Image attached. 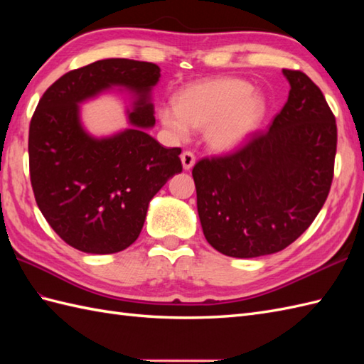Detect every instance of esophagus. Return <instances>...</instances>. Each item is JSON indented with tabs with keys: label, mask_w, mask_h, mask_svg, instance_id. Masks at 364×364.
Here are the masks:
<instances>
[{
	"label": "esophagus",
	"mask_w": 364,
	"mask_h": 364,
	"mask_svg": "<svg viewBox=\"0 0 364 364\" xmlns=\"http://www.w3.org/2000/svg\"><path fill=\"white\" fill-rule=\"evenodd\" d=\"M181 164L184 170H191L196 164V156L192 151H183L181 153Z\"/></svg>",
	"instance_id": "34e87169"
}]
</instances>
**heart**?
<instances>
[{
	"label": "heart",
	"mask_w": 364,
	"mask_h": 364,
	"mask_svg": "<svg viewBox=\"0 0 364 364\" xmlns=\"http://www.w3.org/2000/svg\"><path fill=\"white\" fill-rule=\"evenodd\" d=\"M266 98L252 84L236 78H214L189 84L178 92L173 106H162L158 117L170 134L184 141L191 128L205 129L214 151L241 149L261 127Z\"/></svg>",
	"instance_id": "heart-1"
}]
</instances>
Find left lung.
<instances>
[{
    "label": "left lung",
    "mask_w": 364,
    "mask_h": 364,
    "mask_svg": "<svg viewBox=\"0 0 364 364\" xmlns=\"http://www.w3.org/2000/svg\"><path fill=\"white\" fill-rule=\"evenodd\" d=\"M288 102L266 133L192 168L203 235L233 258L286 249L319 214L333 180L335 115L305 73L283 68Z\"/></svg>",
    "instance_id": "1"
}]
</instances>
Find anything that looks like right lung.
I'll use <instances>...</instances> for the list:
<instances>
[{
	"instance_id": "right-lung-1",
	"label": "right lung",
	"mask_w": 364,
	"mask_h": 364,
	"mask_svg": "<svg viewBox=\"0 0 364 364\" xmlns=\"http://www.w3.org/2000/svg\"><path fill=\"white\" fill-rule=\"evenodd\" d=\"M161 68L133 59H102L51 84L29 125V173L38 210L76 250H125L141 235L151 198L181 172V149H166L154 127L151 90ZM111 90L127 91L131 127L98 138L79 106Z\"/></svg>"
}]
</instances>
